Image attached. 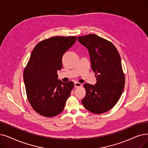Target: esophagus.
Listing matches in <instances>:
<instances>
[{
    "instance_id": "obj_1",
    "label": "esophagus",
    "mask_w": 148,
    "mask_h": 148,
    "mask_svg": "<svg viewBox=\"0 0 148 148\" xmlns=\"http://www.w3.org/2000/svg\"><path fill=\"white\" fill-rule=\"evenodd\" d=\"M82 86V84L80 83H79V82H75L74 83V86L75 88L80 87V86Z\"/></svg>"
}]
</instances>
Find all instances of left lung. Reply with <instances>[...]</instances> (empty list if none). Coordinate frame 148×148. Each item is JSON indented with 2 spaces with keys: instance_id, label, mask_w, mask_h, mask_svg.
I'll return each mask as SVG.
<instances>
[{
  "instance_id": "8db88e82",
  "label": "left lung",
  "mask_w": 148,
  "mask_h": 148,
  "mask_svg": "<svg viewBox=\"0 0 148 148\" xmlns=\"http://www.w3.org/2000/svg\"><path fill=\"white\" fill-rule=\"evenodd\" d=\"M78 41L88 49L91 68L97 77L95 85H83L86 95L82 104L94 114L106 112L117 103L125 87L120 54L111 42L95 34L79 37Z\"/></svg>"
}]
</instances>
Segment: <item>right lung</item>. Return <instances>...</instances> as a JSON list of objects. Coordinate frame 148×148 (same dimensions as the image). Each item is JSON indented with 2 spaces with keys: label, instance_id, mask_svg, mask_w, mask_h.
Here are the masks:
<instances>
[{
  "label": "right lung",
  "instance_id": "add662e5",
  "mask_svg": "<svg viewBox=\"0 0 148 148\" xmlns=\"http://www.w3.org/2000/svg\"><path fill=\"white\" fill-rule=\"evenodd\" d=\"M77 37H50L38 43L23 71L27 98L38 114L52 117L61 113L74 86L58 80L62 57L75 42Z\"/></svg>",
  "mask_w": 148,
  "mask_h": 148
}]
</instances>
